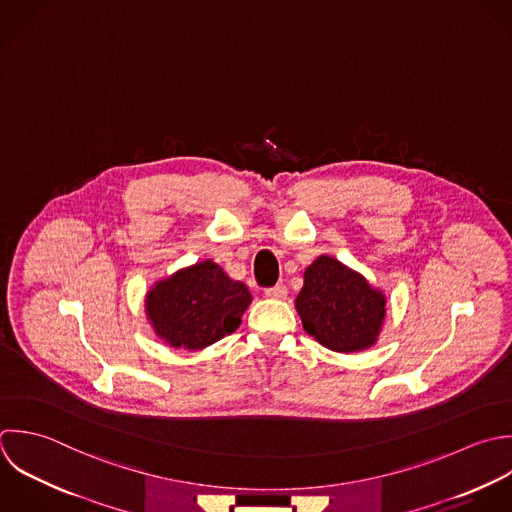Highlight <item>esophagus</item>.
Masks as SVG:
<instances>
[{"label":"esophagus","mask_w":512,"mask_h":512,"mask_svg":"<svg viewBox=\"0 0 512 512\" xmlns=\"http://www.w3.org/2000/svg\"><path fill=\"white\" fill-rule=\"evenodd\" d=\"M265 295H267L269 299H285V297H287V287H285V285L269 287V289H265Z\"/></svg>","instance_id":"esophagus-1"}]
</instances>
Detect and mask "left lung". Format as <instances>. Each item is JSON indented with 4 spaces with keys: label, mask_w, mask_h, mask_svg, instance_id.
I'll use <instances>...</instances> for the list:
<instances>
[{
    "label": "left lung",
    "mask_w": 512,
    "mask_h": 512,
    "mask_svg": "<svg viewBox=\"0 0 512 512\" xmlns=\"http://www.w3.org/2000/svg\"><path fill=\"white\" fill-rule=\"evenodd\" d=\"M295 309L317 343L335 353H359L379 341L387 295L339 259L319 255L303 273Z\"/></svg>",
    "instance_id": "obj_1"
}]
</instances>
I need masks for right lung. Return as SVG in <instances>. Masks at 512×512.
<instances>
[{
    "instance_id": "1",
    "label": "right lung",
    "mask_w": 512,
    "mask_h": 512,
    "mask_svg": "<svg viewBox=\"0 0 512 512\" xmlns=\"http://www.w3.org/2000/svg\"><path fill=\"white\" fill-rule=\"evenodd\" d=\"M253 297L215 261L181 267L145 293V317L153 333L173 349L201 351L239 329Z\"/></svg>"
}]
</instances>
